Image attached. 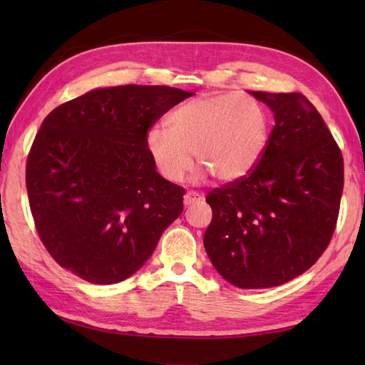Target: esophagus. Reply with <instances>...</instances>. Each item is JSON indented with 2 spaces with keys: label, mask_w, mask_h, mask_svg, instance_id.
<instances>
[{
  "label": "esophagus",
  "mask_w": 365,
  "mask_h": 365,
  "mask_svg": "<svg viewBox=\"0 0 365 365\" xmlns=\"http://www.w3.org/2000/svg\"><path fill=\"white\" fill-rule=\"evenodd\" d=\"M202 200H204V196H200L199 192H196V191H188L187 195H185V197H183L185 205H188V207L202 202Z\"/></svg>",
  "instance_id": "34e87169"
}]
</instances>
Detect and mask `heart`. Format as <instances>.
<instances>
[{
    "mask_svg": "<svg viewBox=\"0 0 365 365\" xmlns=\"http://www.w3.org/2000/svg\"><path fill=\"white\" fill-rule=\"evenodd\" d=\"M168 128L147 133V152L158 173L178 183L192 168V155L216 180L234 182L257 165L268 141V118L242 94L202 96L168 115Z\"/></svg>",
    "mask_w": 365,
    "mask_h": 365,
    "instance_id": "obj_1",
    "label": "heart"
}]
</instances>
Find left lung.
<instances>
[{
  "label": "left lung",
  "mask_w": 365,
  "mask_h": 365,
  "mask_svg": "<svg viewBox=\"0 0 365 365\" xmlns=\"http://www.w3.org/2000/svg\"><path fill=\"white\" fill-rule=\"evenodd\" d=\"M274 113L260 160L208 192L204 235L216 271L238 289H268L311 268L334 234L344 158L315 106L299 92H251Z\"/></svg>",
  "instance_id": "left-lung-1"
}]
</instances>
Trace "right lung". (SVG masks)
<instances>
[{"instance_id": "add662e5", "label": "right lung", "mask_w": 365, "mask_h": 365, "mask_svg": "<svg viewBox=\"0 0 365 365\" xmlns=\"http://www.w3.org/2000/svg\"><path fill=\"white\" fill-rule=\"evenodd\" d=\"M169 86L96 89L43 119L26 161L34 226L61 267L92 284H115L150 257L183 210L185 190L165 180L147 133L191 97Z\"/></svg>"}]
</instances>
